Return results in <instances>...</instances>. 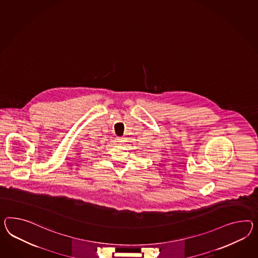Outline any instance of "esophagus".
<instances>
[{
    "mask_svg": "<svg viewBox=\"0 0 258 258\" xmlns=\"http://www.w3.org/2000/svg\"><path fill=\"white\" fill-rule=\"evenodd\" d=\"M117 140H118V142L121 143V142L124 141V138H117Z\"/></svg>",
    "mask_w": 258,
    "mask_h": 258,
    "instance_id": "34e87169",
    "label": "esophagus"
}]
</instances>
